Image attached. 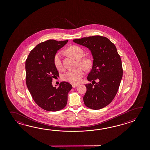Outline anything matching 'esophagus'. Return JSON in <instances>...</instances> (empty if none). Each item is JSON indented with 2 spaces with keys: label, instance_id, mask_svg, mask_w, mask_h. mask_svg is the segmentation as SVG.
Masks as SVG:
<instances>
[{
  "label": "esophagus",
  "instance_id": "34e87169",
  "mask_svg": "<svg viewBox=\"0 0 150 150\" xmlns=\"http://www.w3.org/2000/svg\"><path fill=\"white\" fill-rule=\"evenodd\" d=\"M72 87H77V86H79V84H76V83H73V84H72Z\"/></svg>",
  "mask_w": 150,
  "mask_h": 150
}]
</instances>
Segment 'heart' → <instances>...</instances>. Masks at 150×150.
<instances>
[{
  "label": "heart",
  "mask_w": 150,
  "mask_h": 150,
  "mask_svg": "<svg viewBox=\"0 0 150 150\" xmlns=\"http://www.w3.org/2000/svg\"><path fill=\"white\" fill-rule=\"evenodd\" d=\"M67 52L73 57L78 59V63L85 70L89 69L92 65V61L89 57L82 58L83 55V51L81 48L76 46L72 45L67 48ZM62 53L61 51L57 52L54 57V67L58 71L63 70V65L62 61ZM84 74V71L82 68L79 67L73 70L67 71L63 76V79L65 81L71 83H78L80 81L81 77Z\"/></svg>",
  "instance_id": "b5f03b06"
}]
</instances>
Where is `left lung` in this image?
<instances>
[{
  "mask_svg": "<svg viewBox=\"0 0 150 150\" xmlns=\"http://www.w3.org/2000/svg\"><path fill=\"white\" fill-rule=\"evenodd\" d=\"M73 41L88 48L93 57L92 70L87 79L89 81L98 79L95 84H86L87 91L83 98L86 107L94 110L103 108L114 99L123 76L120 54L114 44L108 38L96 35Z\"/></svg>",
  "mask_w": 150,
  "mask_h": 150,
  "instance_id": "8db88e82",
  "label": "left lung"
}]
</instances>
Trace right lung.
<instances>
[{
	"label": "right lung",
	"mask_w": 150,
	"mask_h": 150,
	"mask_svg": "<svg viewBox=\"0 0 150 150\" xmlns=\"http://www.w3.org/2000/svg\"><path fill=\"white\" fill-rule=\"evenodd\" d=\"M67 42L49 40L41 42L31 50L25 61L27 88L35 103L47 111L56 112L65 108L67 94L72 88L65 81L61 82L58 88L52 84V79L59 76L54 63V56Z\"/></svg>",
	"instance_id": "obj_1"
}]
</instances>
